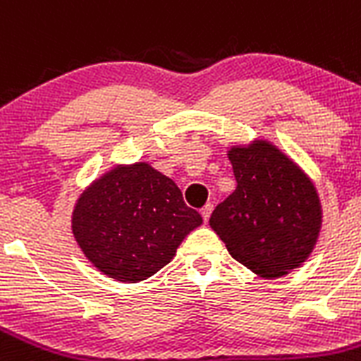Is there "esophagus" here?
Here are the masks:
<instances>
[{"mask_svg": "<svg viewBox=\"0 0 361 361\" xmlns=\"http://www.w3.org/2000/svg\"><path fill=\"white\" fill-rule=\"evenodd\" d=\"M200 213H202V218H204V221H207V220H209L211 213H213V204H206V206L202 207V211H200Z\"/></svg>", "mask_w": 361, "mask_h": 361, "instance_id": "1", "label": "esophagus"}]
</instances>
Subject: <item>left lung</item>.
Returning a JSON list of instances; mask_svg holds the SVG:
<instances>
[{"instance_id":"left-lung-1","label":"left lung","mask_w":361,"mask_h":361,"mask_svg":"<svg viewBox=\"0 0 361 361\" xmlns=\"http://www.w3.org/2000/svg\"><path fill=\"white\" fill-rule=\"evenodd\" d=\"M236 190L218 204L209 226L231 256L264 279L308 259L322 226L315 186L269 141L229 150Z\"/></svg>"}]
</instances>
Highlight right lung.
Segmentation results:
<instances>
[{
    "mask_svg": "<svg viewBox=\"0 0 361 361\" xmlns=\"http://www.w3.org/2000/svg\"><path fill=\"white\" fill-rule=\"evenodd\" d=\"M200 224L177 184L148 163L116 166L97 178L77 200L71 220L85 257L121 283L154 276Z\"/></svg>",
    "mask_w": 361,
    "mask_h": 361,
    "instance_id": "add662e5",
    "label": "right lung"
}]
</instances>
